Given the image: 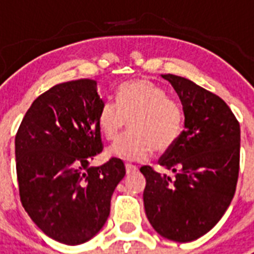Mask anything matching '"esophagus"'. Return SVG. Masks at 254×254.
<instances>
[{"label":"esophagus","instance_id":"obj_1","mask_svg":"<svg viewBox=\"0 0 254 254\" xmlns=\"http://www.w3.org/2000/svg\"><path fill=\"white\" fill-rule=\"evenodd\" d=\"M125 169H127V174H131L134 173V171H137L138 167L134 166V165H130V163H127V165H125Z\"/></svg>","mask_w":254,"mask_h":254}]
</instances>
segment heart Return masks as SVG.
<instances>
[{"label": "heart", "instance_id": "obj_1", "mask_svg": "<svg viewBox=\"0 0 254 254\" xmlns=\"http://www.w3.org/2000/svg\"><path fill=\"white\" fill-rule=\"evenodd\" d=\"M130 133L108 150L124 161H143L151 151H166L177 143L183 131L185 113L177 99L166 89L146 79L124 83L116 93V104L101 105L97 116L100 133L107 141H116L127 129Z\"/></svg>", "mask_w": 254, "mask_h": 254}]
</instances>
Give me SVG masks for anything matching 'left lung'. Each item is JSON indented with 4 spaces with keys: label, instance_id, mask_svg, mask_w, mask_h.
<instances>
[{
    "label": "left lung",
    "instance_id": "left-lung-1",
    "mask_svg": "<svg viewBox=\"0 0 254 254\" xmlns=\"http://www.w3.org/2000/svg\"><path fill=\"white\" fill-rule=\"evenodd\" d=\"M185 112V130L159 165L175 177L142 166L143 204L157 232L189 243L217 224L231 204L240 170V124L219 96L186 77L162 75Z\"/></svg>",
    "mask_w": 254,
    "mask_h": 254
}]
</instances>
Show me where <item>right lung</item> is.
<instances>
[{"label": "right lung", "mask_w": 254, "mask_h": 254, "mask_svg": "<svg viewBox=\"0 0 254 254\" xmlns=\"http://www.w3.org/2000/svg\"><path fill=\"white\" fill-rule=\"evenodd\" d=\"M103 104L92 79L54 85L34 100L15 134L22 205L63 244H83L103 228L112 193L125 175L119 158L89 166L104 147L97 123Z\"/></svg>", "instance_id": "right-lung-1"}]
</instances>
